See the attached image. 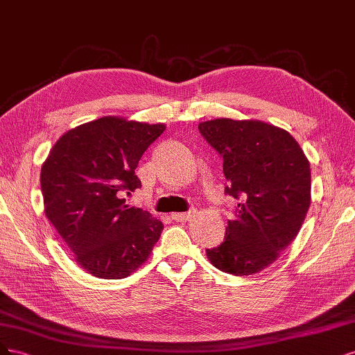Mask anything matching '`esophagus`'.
<instances>
[{
	"mask_svg": "<svg viewBox=\"0 0 355 355\" xmlns=\"http://www.w3.org/2000/svg\"><path fill=\"white\" fill-rule=\"evenodd\" d=\"M194 214H196V211L190 209V211H187V212H175V214H173L171 216H173V220H175V221L186 223V221H190V220L193 218Z\"/></svg>",
	"mask_w": 355,
	"mask_h": 355,
	"instance_id": "34e87169",
	"label": "esophagus"
}]
</instances>
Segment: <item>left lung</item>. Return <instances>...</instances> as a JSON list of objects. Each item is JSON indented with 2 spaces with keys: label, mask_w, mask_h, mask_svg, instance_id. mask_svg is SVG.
I'll return each instance as SVG.
<instances>
[{
  "label": "left lung",
  "mask_w": 355,
  "mask_h": 355,
  "mask_svg": "<svg viewBox=\"0 0 355 355\" xmlns=\"http://www.w3.org/2000/svg\"><path fill=\"white\" fill-rule=\"evenodd\" d=\"M199 132L223 157L225 194L239 200L224 242L207 255L227 274L250 276L300 233L311 202L310 162L288 131L261 121L214 119Z\"/></svg>",
  "instance_id": "left-lung-1"
}]
</instances>
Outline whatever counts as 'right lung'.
Wrapping results in <instances>:
<instances>
[{"mask_svg":"<svg viewBox=\"0 0 355 355\" xmlns=\"http://www.w3.org/2000/svg\"><path fill=\"white\" fill-rule=\"evenodd\" d=\"M164 131L105 116L63 134L42 165L45 215L78 266L98 279L130 276L161 237L164 224L125 196L141 187L135 168Z\"/></svg>","mask_w":355,"mask_h":355,"instance_id":"right-lung-1","label":"right lung"}]
</instances>
